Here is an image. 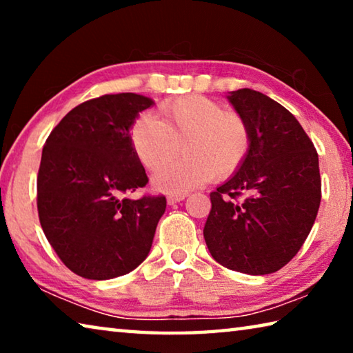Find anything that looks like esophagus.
Masks as SVG:
<instances>
[{"mask_svg": "<svg viewBox=\"0 0 353 353\" xmlns=\"http://www.w3.org/2000/svg\"><path fill=\"white\" fill-rule=\"evenodd\" d=\"M185 198H187V194H168L166 196V202H168L170 205H174L177 202L183 201Z\"/></svg>", "mask_w": 353, "mask_h": 353, "instance_id": "esophagus-1", "label": "esophagus"}]
</instances>
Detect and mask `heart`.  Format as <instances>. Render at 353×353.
Listing matches in <instances>:
<instances>
[{
	"mask_svg": "<svg viewBox=\"0 0 353 353\" xmlns=\"http://www.w3.org/2000/svg\"><path fill=\"white\" fill-rule=\"evenodd\" d=\"M160 119L143 113L130 129L135 155L148 171L155 172L183 146L184 159L154 176L152 183L166 193H185L208 179L221 181L234 174L246 160L250 148L248 123L216 101L183 97L165 101Z\"/></svg>",
	"mask_w": 353,
	"mask_h": 353,
	"instance_id": "heart-1",
	"label": "heart"
}]
</instances>
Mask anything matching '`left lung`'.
Masks as SVG:
<instances>
[{
    "instance_id": "obj_1",
    "label": "left lung",
    "mask_w": 353,
    "mask_h": 353,
    "mask_svg": "<svg viewBox=\"0 0 353 353\" xmlns=\"http://www.w3.org/2000/svg\"><path fill=\"white\" fill-rule=\"evenodd\" d=\"M227 99L248 123L250 148L235 174L210 193L204 238L227 270L265 276L283 268L312 230L321 204L319 159L277 101L250 88ZM241 194L248 196L236 203Z\"/></svg>"
}]
</instances>
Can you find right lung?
Segmentation results:
<instances>
[{"label": "right lung", "mask_w": 353, "mask_h": 353, "mask_svg": "<svg viewBox=\"0 0 353 353\" xmlns=\"http://www.w3.org/2000/svg\"><path fill=\"white\" fill-rule=\"evenodd\" d=\"M152 104L137 93L85 101L62 118L41 151V229L63 265L83 279L124 276L151 250L165 196L124 194L148 182L130 129Z\"/></svg>", "instance_id": "obj_1"}]
</instances>
